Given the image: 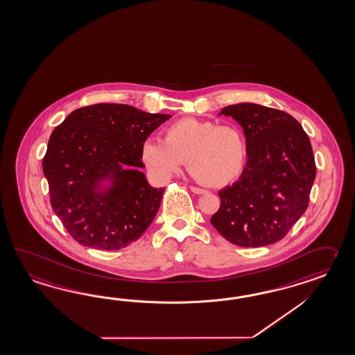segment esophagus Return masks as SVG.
Wrapping results in <instances>:
<instances>
[{
    "mask_svg": "<svg viewBox=\"0 0 355 355\" xmlns=\"http://www.w3.org/2000/svg\"><path fill=\"white\" fill-rule=\"evenodd\" d=\"M190 190L196 193V195H202V193H207V191L199 189V187H195V186H191Z\"/></svg>",
    "mask_w": 355,
    "mask_h": 355,
    "instance_id": "1",
    "label": "esophagus"
}]
</instances>
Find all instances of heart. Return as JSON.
<instances>
[{"label": "heart", "mask_w": 355, "mask_h": 355, "mask_svg": "<svg viewBox=\"0 0 355 355\" xmlns=\"http://www.w3.org/2000/svg\"><path fill=\"white\" fill-rule=\"evenodd\" d=\"M209 187H225L236 181L246 165L248 141L232 123L184 118L163 130V141L148 139L141 147V160L159 181H168L184 164Z\"/></svg>", "instance_id": "heart-1"}]
</instances>
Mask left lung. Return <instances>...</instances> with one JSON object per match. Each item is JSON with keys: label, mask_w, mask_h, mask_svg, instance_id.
<instances>
[{"label": "left lung", "mask_w": 355, "mask_h": 355, "mask_svg": "<svg viewBox=\"0 0 355 355\" xmlns=\"http://www.w3.org/2000/svg\"><path fill=\"white\" fill-rule=\"evenodd\" d=\"M248 141L239 181L219 191L220 208L210 218L225 240L242 248L279 241L308 208L315 178L311 141L290 114L251 103L230 105Z\"/></svg>", "instance_id": "1"}]
</instances>
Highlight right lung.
<instances>
[{"mask_svg": "<svg viewBox=\"0 0 355 355\" xmlns=\"http://www.w3.org/2000/svg\"><path fill=\"white\" fill-rule=\"evenodd\" d=\"M171 116L91 105L53 130L42 166L52 209L76 241L119 250L151 225L164 189L151 187L141 172V147Z\"/></svg>", "mask_w": 355, "mask_h": 355, "instance_id": "right-lung-1", "label": "right lung"}]
</instances>
